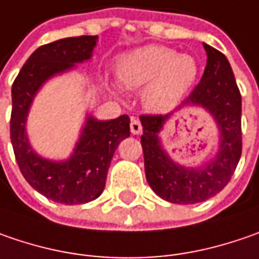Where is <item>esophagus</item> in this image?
I'll return each instance as SVG.
<instances>
[{"label":"esophagus","mask_w":259,"mask_h":259,"mask_svg":"<svg viewBox=\"0 0 259 259\" xmlns=\"http://www.w3.org/2000/svg\"><path fill=\"white\" fill-rule=\"evenodd\" d=\"M130 132L133 135H141L142 133V124L138 118H132V121H130Z\"/></svg>","instance_id":"obj_1"}]
</instances>
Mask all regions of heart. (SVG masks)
Instances as JSON below:
<instances>
[{
  "mask_svg": "<svg viewBox=\"0 0 259 259\" xmlns=\"http://www.w3.org/2000/svg\"><path fill=\"white\" fill-rule=\"evenodd\" d=\"M198 63L188 53L161 45H146L120 56L117 81L124 90H143L142 103L152 113L174 108L194 85Z\"/></svg>",
  "mask_w": 259,
  "mask_h": 259,
  "instance_id": "b5f03b06",
  "label": "heart"
}]
</instances>
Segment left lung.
Segmentation results:
<instances>
[{"instance_id":"1","label":"left lung","mask_w":259,"mask_h":259,"mask_svg":"<svg viewBox=\"0 0 259 259\" xmlns=\"http://www.w3.org/2000/svg\"><path fill=\"white\" fill-rule=\"evenodd\" d=\"M203 46L207 53L204 73L181 107L204 108L216 121L219 148L214 156L197 166L175 162L163 149L159 136L171 114L141 116L148 184L161 198L174 204H196L216 196L229 183L242 153V100L231 63L222 52L206 43Z\"/></svg>"}]
</instances>
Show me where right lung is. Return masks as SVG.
Segmentation results:
<instances>
[{"label": "right lung", "instance_id": "right-lung-1", "mask_svg": "<svg viewBox=\"0 0 259 259\" xmlns=\"http://www.w3.org/2000/svg\"><path fill=\"white\" fill-rule=\"evenodd\" d=\"M97 40L98 36H79L40 46L30 55L11 88L10 136L20 171L36 191L61 204H84L100 197L118 143L130 136L129 116L97 120L87 114L68 159L43 158L28 141V111L40 88L53 76L73 71L76 63L90 61Z\"/></svg>", "mask_w": 259, "mask_h": 259}]
</instances>
